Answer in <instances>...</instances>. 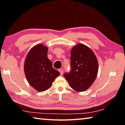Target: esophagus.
Returning <instances> with one entry per match:
<instances>
[{
    "label": "esophagus",
    "mask_w": 125,
    "mask_h": 125,
    "mask_svg": "<svg viewBox=\"0 0 125 125\" xmlns=\"http://www.w3.org/2000/svg\"><path fill=\"white\" fill-rule=\"evenodd\" d=\"M58 71H59V72L60 73L61 75H62V74H63V69H60L58 70Z\"/></svg>",
    "instance_id": "obj_1"
}]
</instances>
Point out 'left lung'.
I'll list each match as a JSON object with an SVG mask.
<instances>
[{
	"label": "left lung",
	"mask_w": 125,
	"mask_h": 125,
	"mask_svg": "<svg viewBox=\"0 0 125 125\" xmlns=\"http://www.w3.org/2000/svg\"><path fill=\"white\" fill-rule=\"evenodd\" d=\"M71 71L64 77L76 91H84L91 86L97 76L98 63L92 50L79 43L71 50Z\"/></svg>",
	"instance_id": "1"
}]
</instances>
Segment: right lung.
<instances>
[{"mask_svg":"<svg viewBox=\"0 0 125 125\" xmlns=\"http://www.w3.org/2000/svg\"><path fill=\"white\" fill-rule=\"evenodd\" d=\"M48 49L43 44L36 45L28 52L25 61L26 77L29 84L39 92L49 89L60 75L47 57Z\"/></svg>","mask_w":125,"mask_h":125,"instance_id":"right-lung-1","label":"right lung"}]
</instances>
